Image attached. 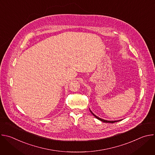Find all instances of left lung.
I'll use <instances>...</instances> for the list:
<instances>
[{
    "instance_id": "obj_1",
    "label": "left lung",
    "mask_w": 155,
    "mask_h": 155,
    "mask_svg": "<svg viewBox=\"0 0 155 155\" xmlns=\"http://www.w3.org/2000/svg\"><path fill=\"white\" fill-rule=\"evenodd\" d=\"M90 112H91V113L97 118V119H98L99 120H101V121H102V122H104V123H115V122H117V121H120V120H118V121H107V120H103V119H101V118H99V117H97L96 115H95L90 110Z\"/></svg>"
}]
</instances>
